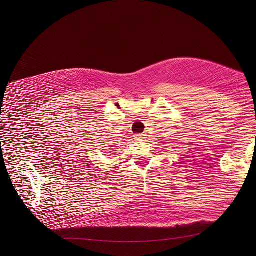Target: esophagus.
Segmentation results:
<instances>
[{
	"mask_svg": "<svg viewBox=\"0 0 256 256\" xmlns=\"http://www.w3.org/2000/svg\"><path fill=\"white\" fill-rule=\"evenodd\" d=\"M136 139H140V138H144V134H136L135 135Z\"/></svg>",
	"mask_w": 256,
	"mask_h": 256,
	"instance_id": "esophagus-1",
	"label": "esophagus"
}]
</instances>
